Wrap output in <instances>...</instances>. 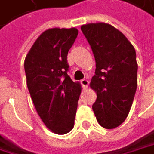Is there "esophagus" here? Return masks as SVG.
I'll return each mask as SVG.
<instances>
[{"label":"esophagus","instance_id":"esophagus-1","mask_svg":"<svg viewBox=\"0 0 154 154\" xmlns=\"http://www.w3.org/2000/svg\"><path fill=\"white\" fill-rule=\"evenodd\" d=\"M81 85H82L84 89H86L88 85H89V81L86 80V79H83V80H81Z\"/></svg>","mask_w":154,"mask_h":154}]
</instances>
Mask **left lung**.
Listing matches in <instances>:
<instances>
[{"label":"left lung","instance_id":"left-lung-1","mask_svg":"<svg viewBox=\"0 0 154 154\" xmlns=\"http://www.w3.org/2000/svg\"><path fill=\"white\" fill-rule=\"evenodd\" d=\"M81 31L91 46L95 76L90 86L97 93L92 110L100 125L115 129L129 115L137 86V63L131 43L119 30L105 23H87Z\"/></svg>","mask_w":154,"mask_h":154}]
</instances>
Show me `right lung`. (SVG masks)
I'll list each match as a JSON object with an SVG mask.
<instances>
[{"label":"right lung","mask_w":154,"mask_h":154,"mask_svg":"<svg viewBox=\"0 0 154 154\" xmlns=\"http://www.w3.org/2000/svg\"><path fill=\"white\" fill-rule=\"evenodd\" d=\"M76 28H52L36 39L24 60L26 83L39 117L54 133L63 135L74 127L81 85L68 76V52Z\"/></svg>","instance_id":"right-lung-1"}]
</instances>
